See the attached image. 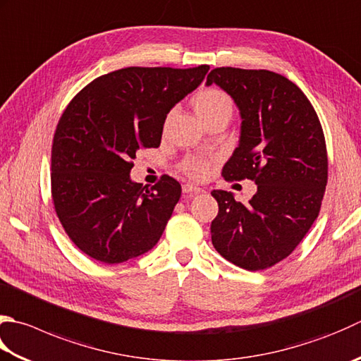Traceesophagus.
<instances>
[{
  "label": "esophagus",
  "instance_id": "34e87169",
  "mask_svg": "<svg viewBox=\"0 0 361 361\" xmlns=\"http://www.w3.org/2000/svg\"><path fill=\"white\" fill-rule=\"evenodd\" d=\"M200 188L192 185V183H186V185H183V192L185 194H199L200 192Z\"/></svg>",
  "mask_w": 361,
  "mask_h": 361
}]
</instances>
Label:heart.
<instances>
[{"instance_id": "1", "label": "heart", "mask_w": 361, "mask_h": 361, "mask_svg": "<svg viewBox=\"0 0 361 361\" xmlns=\"http://www.w3.org/2000/svg\"><path fill=\"white\" fill-rule=\"evenodd\" d=\"M192 103L197 114H199L202 120L213 117L219 114V112H231L233 109L230 97L225 94V92L214 87L200 90L199 94L194 97ZM208 161H204L202 158H188L181 162V171L188 176H190V178L195 180L204 178L208 173Z\"/></svg>"}]
</instances>
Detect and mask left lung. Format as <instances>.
Masks as SVG:
<instances>
[{
	"label": "left lung",
	"mask_w": 361,
	"mask_h": 361,
	"mask_svg": "<svg viewBox=\"0 0 361 361\" xmlns=\"http://www.w3.org/2000/svg\"><path fill=\"white\" fill-rule=\"evenodd\" d=\"M217 84L241 114V137L224 166L225 180H252L249 203L213 190L219 213L211 241L221 255L247 271L280 263L319 216L327 186L326 137L314 108L293 81L269 70L219 67Z\"/></svg>",
	"instance_id": "1"
}]
</instances>
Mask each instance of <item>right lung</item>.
<instances>
[{
  "mask_svg": "<svg viewBox=\"0 0 361 361\" xmlns=\"http://www.w3.org/2000/svg\"><path fill=\"white\" fill-rule=\"evenodd\" d=\"M209 66L126 67L73 97L56 126L51 195L72 243L117 264L153 249L181 195L164 175L148 189L130 178L140 148L159 147L173 106L200 86Z\"/></svg>",
  "mask_w": 361,
  "mask_h": 361,
  "instance_id": "right-lung-1",
  "label": "right lung"
}]
</instances>
